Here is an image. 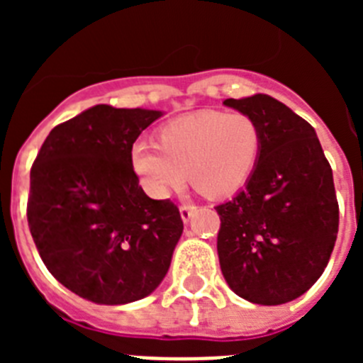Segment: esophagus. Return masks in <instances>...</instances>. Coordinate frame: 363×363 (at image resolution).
<instances>
[{
  "instance_id": "1",
  "label": "esophagus",
  "mask_w": 363,
  "mask_h": 363,
  "mask_svg": "<svg viewBox=\"0 0 363 363\" xmlns=\"http://www.w3.org/2000/svg\"><path fill=\"white\" fill-rule=\"evenodd\" d=\"M194 213H196V207H194V205H182V207H179V216H182V220H184L185 223L194 216Z\"/></svg>"
}]
</instances>
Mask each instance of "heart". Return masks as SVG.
<instances>
[{
	"label": "heart",
	"instance_id": "b5f03b06",
	"mask_svg": "<svg viewBox=\"0 0 363 363\" xmlns=\"http://www.w3.org/2000/svg\"><path fill=\"white\" fill-rule=\"evenodd\" d=\"M262 152V130L243 112L200 111L176 118L160 129L158 145L136 142L130 167L143 191L167 198L185 174L209 198L234 194L249 182Z\"/></svg>",
	"mask_w": 363,
	"mask_h": 363
}]
</instances>
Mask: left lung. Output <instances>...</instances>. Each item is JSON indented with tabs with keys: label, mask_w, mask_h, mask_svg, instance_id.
Returning <instances> with one entry per match:
<instances>
[{
	"label": "left lung",
	"mask_w": 363,
	"mask_h": 363,
	"mask_svg": "<svg viewBox=\"0 0 363 363\" xmlns=\"http://www.w3.org/2000/svg\"><path fill=\"white\" fill-rule=\"evenodd\" d=\"M262 130L249 182L218 205L221 274L243 300L280 306L311 289L329 264L338 201L329 162L303 118L267 94L225 99Z\"/></svg>",
	"instance_id": "8db88e82"
}]
</instances>
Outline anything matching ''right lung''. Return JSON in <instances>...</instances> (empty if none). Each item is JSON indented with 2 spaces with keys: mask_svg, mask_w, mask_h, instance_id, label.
<instances>
[{
  "mask_svg": "<svg viewBox=\"0 0 363 363\" xmlns=\"http://www.w3.org/2000/svg\"><path fill=\"white\" fill-rule=\"evenodd\" d=\"M162 111L94 105L50 130L30 171L27 218L43 264L99 306L149 296L184 233L179 211L152 200L130 147Z\"/></svg>",
  "mask_w": 363,
  "mask_h": 363,
  "instance_id": "add662e5",
  "label": "right lung"
}]
</instances>
